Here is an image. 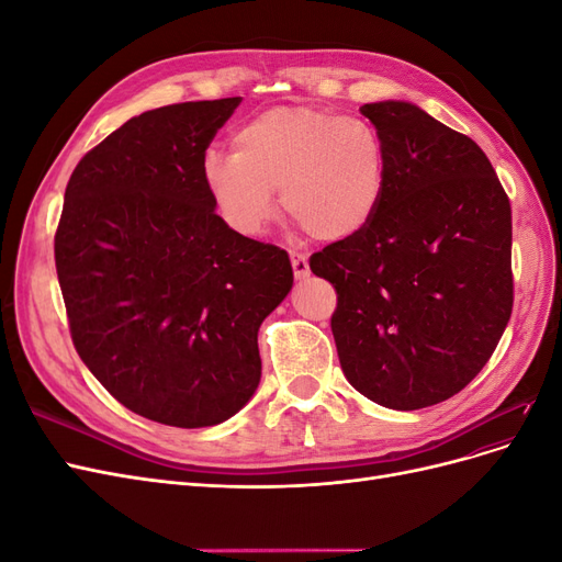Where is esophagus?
<instances>
[{
  "label": "esophagus",
  "mask_w": 562,
  "mask_h": 562,
  "mask_svg": "<svg viewBox=\"0 0 562 562\" xmlns=\"http://www.w3.org/2000/svg\"><path fill=\"white\" fill-rule=\"evenodd\" d=\"M291 265H293L295 279H307L310 277V260H307V255H304V252L293 250L291 252Z\"/></svg>",
  "instance_id": "1"
}]
</instances>
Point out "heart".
Here are the masks:
<instances>
[{
    "label": "heart",
    "instance_id": "obj_1",
    "mask_svg": "<svg viewBox=\"0 0 562 562\" xmlns=\"http://www.w3.org/2000/svg\"><path fill=\"white\" fill-rule=\"evenodd\" d=\"M209 149L201 178L229 227L260 234L281 209L316 241L361 234L382 209L389 149L366 119L316 105H274Z\"/></svg>",
    "mask_w": 562,
    "mask_h": 562
}]
</instances>
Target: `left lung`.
Returning <instances> with one entry per match:
<instances>
[{
  "instance_id": "obj_1",
  "label": "left lung",
  "mask_w": 562,
  "mask_h": 562,
  "mask_svg": "<svg viewBox=\"0 0 562 562\" xmlns=\"http://www.w3.org/2000/svg\"><path fill=\"white\" fill-rule=\"evenodd\" d=\"M361 112L389 149L382 209L310 269L337 293L330 328L349 384L417 411L479 375L512 318V203L469 135L396 100Z\"/></svg>"
}]
</instances>
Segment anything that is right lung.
Instances as JSON below:
<instances>
[{
    "instance_id": "1",
    "label": "right lung",
    "mask_w": 562,
    "mask_h": 562,
    "mask_svg": "<svg viewBox=\"0 0 562 562\" xmlns=\"http://www.w3.org/2000/svg\"><path fill=\"white\" fill-rule=\"evenodd\" d=\"M239 103L128 119L77 164L54 239L81 361L128 411L168 427L241 411L260 384V323L293 288L288 252L229 229L201 178Z\"/></svg>"
}]
</instances>
